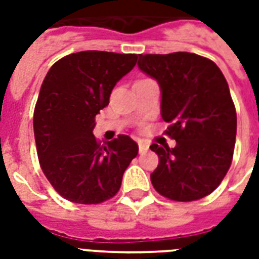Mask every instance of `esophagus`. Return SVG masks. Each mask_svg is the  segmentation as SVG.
I'll return each mask as SVG.
<instances>
[{
    "instance_id": "34e87169",
    "label": "esophagus",
    "mask_w": 259,
    "mask_h": 259,
    "mask_svg": "<svg viewBox=\"0 0 259 259\" xmlns=\"http://www.w3.org/2000/svg\"><path fill=\"white\" fill-rule=\"evenodd\" d=\"M148 148H150V146L147 144L146 141H139V151H140V154H144V152L148 151Z\"/></svg>"
}]
</instances>
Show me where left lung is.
Returning <instances> with one entry per match:
<instances>
[{"instance_id":"8db88e82","label":"left lung","mask_w":259,"mask_h":259,"mask_svg":"<svg viewBox=\"0 0 259 259\" xmlns=\"http://www.w3.org/2000/svg\"><path fill=\"white\" fill-rule=\"evenodd\" d=\"M161 89V116L176 146L150 148L159 163L154 189L169 200H200L221 185L233 158L237 116L228 81L211 59L191 53L139 55Z\"/></svg>"}]
</instances>
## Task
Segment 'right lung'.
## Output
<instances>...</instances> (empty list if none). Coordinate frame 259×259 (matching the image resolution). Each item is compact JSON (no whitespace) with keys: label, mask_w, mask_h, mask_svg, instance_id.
<instances>
[{"label":"right lung","mask_w":259,"mask_h":259,"mask_svg":"<svg viewBox=\"0 0 259 259\" xmlns=\"http://www.w3.org/2000/svg\"><path fill=\"white\" fill-rule=\"evenodd\" d=\"M136 62V54L81 51L48 70L34 108V139L42 172L66 200L100 204L112 198L139 154L129 136L101 144L93 135L96 115Z\"/></svg>","instance_id":"1"}]
</instances>
